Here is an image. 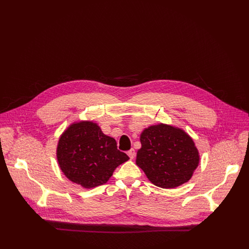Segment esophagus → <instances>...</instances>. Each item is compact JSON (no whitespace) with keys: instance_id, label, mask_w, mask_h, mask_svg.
<instances>
[{"instance_id":"1","label":"esophagus","mask_w":249,"mask_h":249,"mask_svg":"<svg viewBox=\"0 0 249 249\" xmlns=\"http://www.w3.org/2000/svg\"><path fill=\"white\" fill-rule=\"evenodd\" d=\"M127 155L129 156V158H130L131 160H133V159L135 158V155H136L135 150H134V149H131L130 151H128V152H127Z\"/></svg>"}]
</instances>
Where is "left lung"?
<instances>
[{"mask_svg": "<svg viewBox=\"0 0 249 249\" xmlns=\"http://www.w3.org/2000/svg\"><path fill=\"white\" fill-rule=\"evenodd\" d=\"M142 147L136 164L160 188L188 182L199 165L200 155L193 139L181 128L164 123L151 125L140 135Z\"/></svg>", "mask_w": 249, "mask_h": 249, "instance_id": "left-lung-1", "label": "left lung"}]
</instances>
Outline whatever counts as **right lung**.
Masks as SVG:
<instances>
[{"label": "right lung", "instance_id": "1", "mask_svg": "<svg viewBox=\"0 0 249 249\" xmlns=\"http://www.w3.org/2000/svg\"><path fill=\"white\" fill-rule=\"evenodd\" d=\"M114 138L90 120L73 122L61 134L56 157L67 178L86 189L109 180L115 168L129 160L117 150Z\"/></svg>", "mask_w": 249, "mask_h": 249}]
</instances>
